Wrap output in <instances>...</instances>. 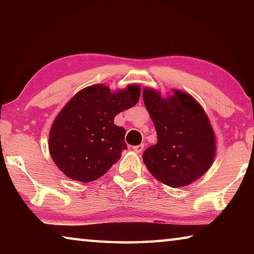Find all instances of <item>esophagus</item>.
Segmentation results:
<instances>
[{
  "instance_id": "esophagus-1",
  "label": "esophagus",
  "mask_w": 254,
  "mask_h": 254,
  "mask_svg": "<svg viewBox=\"0 0 254 254\" xmlns=\"http://www.w3.org/2000/svg\"><path fill=\"white\" fill-rule=\"evenodd\" d=\"M143 149H144V144H139V145H134V147H133V150H134V151L137 153L142 152Z\"/></svg>"
}]
</instances>
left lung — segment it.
Here are the masks:
<instances>
[{
    "label": "left lung",
    "instance_id": "obj_1",
    "mask_svg": "<svg viewBox=\"0 0 254 254\" xmlns=\"http://www.w3.org/2000/svg\"><path fill=\"white\" fill-rule=\"evenodd\" d=\"M144 105L157 131L158 142L143 152L148 170L159 182L177 188L203 176L215 157V134L198 103L189 94L160 93L144 88Z\"/></svg>",
    "mask_w": 254,
    "mask_h": 254
}]
</instances>
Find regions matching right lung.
Here are the masks:
<instances>
[{"label":"right lung","instance_id":"1","mask_svg":"<svg viewBox=\"0 0 254 254\" xmlns=\"http://www.w3.org/2000/svg\"><path fill=\"white\" fill-rule=\"evenodd\" d=\"M140 93L139 85L115 93L93 85L77 93L50 128L49 151L56 166L77 182L102 177L127 149L126 130L115 126V115L134 106Z\"/></svg>","mask_w":254,"mask_h":254}]
</instances>
